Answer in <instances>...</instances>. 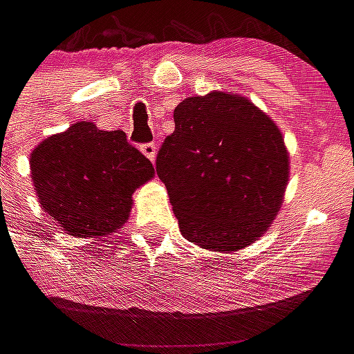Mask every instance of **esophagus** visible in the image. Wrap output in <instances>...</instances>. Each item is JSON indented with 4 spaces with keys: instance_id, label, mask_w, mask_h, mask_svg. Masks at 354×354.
<instances>
[{
    "instance_id": "34e87169",
    "label": "esophagus",
    "mask_w": 354,
    "mask_h": 354,
    "mask_svg": "<svg viewBox=\"0 0 354 354\" xmlns=\"http://www.w3.org/2000/svg\"><path fill=\"white\" fill-rule=\"evenodd\" d=\"M156 150H157L156 142H144V144H140V151H142L144 156L148 157L150 161H153V159H156Z\"/></svg>"
}]
</instances>
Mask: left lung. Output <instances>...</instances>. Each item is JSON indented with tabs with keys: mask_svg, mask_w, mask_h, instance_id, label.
Returning <instances> with one entry per match:
<instances>
[{
	"mask_svg": "<svg viewBox=\"0 0 354 354\" xmlns=\"http://www.w3.org/2000/svg\"><path fill=\"white\" fill-rule=\"evenodd\" d=\"M174 124L156 170L185 240L236 251L263 236L289 182L277 125L245 97L225 91L184 99Z\"/></svg>",
	"mask_w": 354,
	"mask_h": 354,
	"instance_id": "obj_1",
	"label": "left lung"
}]
</instances>
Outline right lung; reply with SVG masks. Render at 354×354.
<instances>
[{"instance_id":"obj_1","label":"right lung","mask_w":354,"mask_h":354,"mask_svg":"<svg viewBox=\"0 0 354 354\" xmlns=\"http://www.w3.org/2000/svg\"><path fill=\"white\" fill-rule=\"evenodd\" d=\"M41 206L71 236H104L125 223L131 195L153 176L150 159L124 131L78 122L30 157Z\"/></svg>"}]
</instances>
